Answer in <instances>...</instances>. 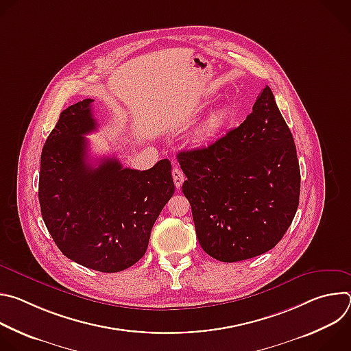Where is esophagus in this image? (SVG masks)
I'll return each mask as SVG.
<instances>
[{
	"mask_svg": "<svg viewBox=\"0 0 351 351\" xmlns=\"http://www.w3.org/2000/svg\"><path fill=\"white\" fill-rule=\"evenodd\" d=\"M172 178H173V183H175L176 189H180L182 183L184 182V175H183V172H182L180 169H178V168H173V171H172Z\"/></svg>",
	"mask_w": 351,
	"mask_h": 351,
	"instance_id": "34e87169",
	"label": "esophagus"
}]
</instances>
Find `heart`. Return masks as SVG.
<instances>
[{"instance_id": "obj_1", "label": "heart", "mask_w": 351, "mask_h": 351, "mask_svg": "<svg viewBox=\"0 0 351 351\" xmlns=\"http://www.w3.org/2000/svg\"><path fill=\"white\" fill-rule=\"evenodd\" d=\"M228 118H229V111L225 107L214 110L206 118V121L202 123V126L198 128V130L195 133V141L204 144V143L214 140L225 128Z\"/></svg>"}]
</instances>
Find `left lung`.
I'll use <instances>...</instances> for the list:
<instances>
[{"label":"left lung","mask_w":351,"mask_h":351,"mask_svg":"<svg viewBox=\"0 0 351 351\" xmlns=\"http://www.w3.org/2000/svg\"><path fill=\"white\" fill-rule=\"evenodd\" d=\"M178 161L197 239L208 256L236 263L280 241L298 207L300 167L268 86L239 128L208 147L180 152Z\"/></svg>","instance_id":"8db88e82"}]
</instances>
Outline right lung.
Segmentation results:
<instances>
[{"mask_svg":"<svg viewBox=\"0 0 351 351\" xmlns=\"http://www.w3.org/2000/svg\"><path fill=\"white\" fill-rule=\"evenodd\" d=\"M86 98L60 115L40 161L43 221L69 260L99 272H119L145 253L149 233L175 184L168 160L152 169L123 168L117 158L87 162L86 134L97 130Z\"/></svg>","mask_w":351,"mask_h":351,"instance_id":"right-lung-1","label":"right lung"}]
</instances>
